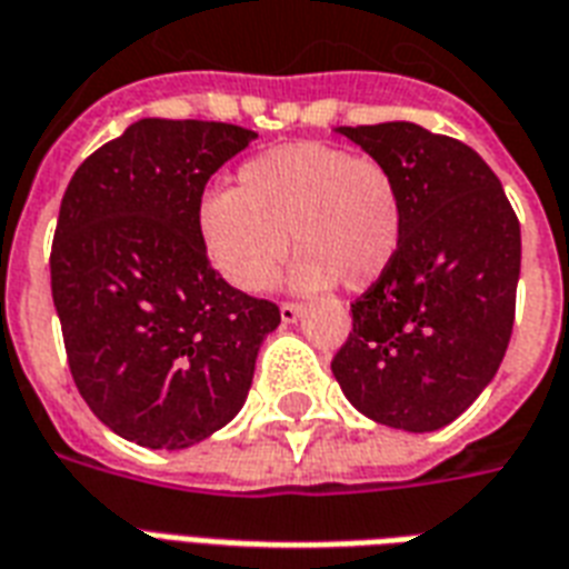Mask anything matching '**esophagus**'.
Masks as SVG:
<instances>
[{
	"mask_svg": "<svg viewBox=\"0 0 569 569\" xmlns=\"http://www.w3.org/2000/svg\"><path fill=\"white\" fill-rule=\"evenodd\" d=\"M279 311H281V323H297L299 317H302V306H293V302H284Z\"/></svg>",
	"mask_w": 569,
	"mask_h": 569,
	"instance_id": "1",
	"label": "esophagus"
}]
</instances>
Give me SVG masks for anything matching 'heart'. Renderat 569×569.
<instances>
[{
	"label": "heart",
	"instance_id": "b5f03b06",
	"mask_svg": "<svg viewBox=\"0 0 569 569\" xmlns=\"http://www.w3.org/2000/svg\"><path fill=\"white\" fill-rule=\"evenodd\" d=\"M196 222L207 258L231 288H270L293 243L302 252L290 270L293 290L320 293L338 281L365 290L398 258L403 204L380 160L290 142L246 160L237 189H207Z\"/></svg>",
	"mask_w": 569,
	"mask_h": 569
}]
</instances>
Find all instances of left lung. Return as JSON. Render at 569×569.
<instances>
[{
    "label": "left lung",
    "mask_w": 569,
    "mask_h": 569,
    "mask_svg": "<svg viewBox=\"0 0 569 569\" xmlns=\"http://www.w3.org/2000/svg\"><path fill=\"white\" fill-rule=\"evenodd\" d=\"M395 174L398 258L356 299L332 359L347 400L377 425L433 433L472 407L513 329L519 222L499 178L451 136L412 121L335 127Z\"/></svg>",
    "instance_id": "8db88e82"
}]
</instances>
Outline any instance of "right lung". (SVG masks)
<instances>
[{"label":"right lung","mask_w":569,"mask_h":569,"mask_svg":"<svg viewBox=\"0 0 569 569\" xmlns=\"http://www.w3.org/2000/svg\"><path fill=\"white\" fill-rule=\"evenodd\" d=\"M258 133L142 118L70 178L52 237V302L79 395L127 442L180 451L243 409L279 308L207 261L198 201Z\"/></svg>","instance_id":"right-lung-1"}]
</instances>
